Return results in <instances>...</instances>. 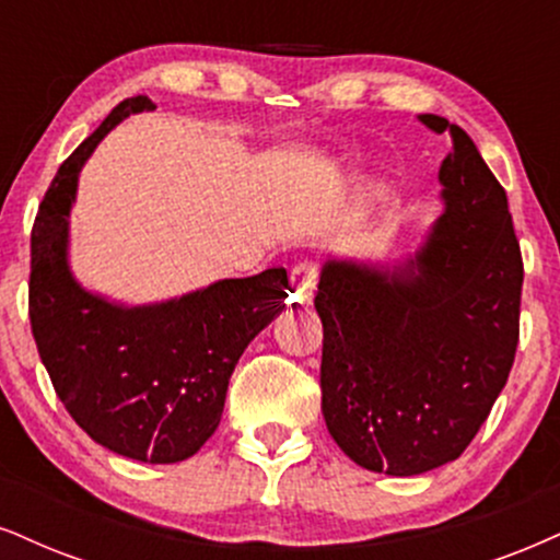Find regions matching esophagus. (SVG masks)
<instances>
[{
  "mask_svg": "<svg viewBox=\"0 0 560 560\" xmlns=\"http://www.w3.org/2000/svg\"><path fill=\"white\" fill-rule=\"evenodd\" d=\"M316 280H319V269L314 261H299L291 269V295L293 301H312L316 293Z\"/></svg>",
  "mask_w": 560,
  "mask_h": 560,
  "instance_id": "34e87169",
  "label": "esophagus"
}]
</instances>
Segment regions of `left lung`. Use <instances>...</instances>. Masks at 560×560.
Instances as JSON below:
<instances>
[{
    "mask_svg": "<svg viewBox=\"0 0 560 560\" xmlns=\"http://www.w3.org/2000/svg\"><path fill=\"white\" fill-rule=\"evenodd\" d=\"M452 135L439 168L444 215L405 265L327 259L322 412L337 446L371 472L410 478L457 459L501 395L520 342L522 252L506 191L475 142Z\"/></svg>",
    "mask_w": 560,
    "mask_h": 560,
    "instance_id": "8db88e82",
    "label": "left lung"
}]
</instances>
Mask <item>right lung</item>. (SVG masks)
Segmentation results:
<instances>
[{
	"label": "right lung",
	"mask_w": 560,
	"mask_h": 560,
	"mask_svg": "<svg viewBox=\"0 0 560 560\" xmlns=\"http://www.w3.org/2000/svg\"><path fill=\"white\" fill-rule=\"evenodd\" d=\"M148 95L121 101L59 165L31 233L27 312L54 389L95 444L171 465L197 454L223 416L228 382L246 345L285 308L288 272L218 280L150 306L90 293L69 269V210L98 142Z\"/></svg>",
	"instance_id": "add662e5"
}]
</instances>
